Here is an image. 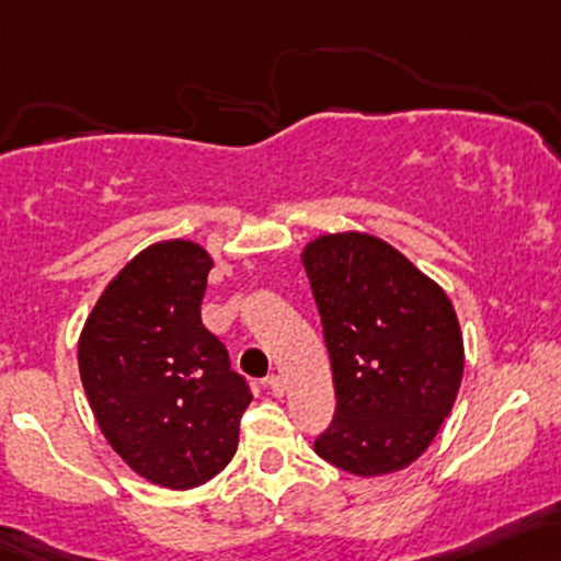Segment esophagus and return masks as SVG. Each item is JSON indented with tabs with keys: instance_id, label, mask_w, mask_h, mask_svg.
Returning a JSON list of instances; mask_svg holds the SVG:
<instances>
[{
	"instance_id": "1",
	"label": "esophagus",
	"mask_w": 561,
	"mask_h": 561,
	"mask_svg": "<svg viewBox=\"0 0 561 561\" xmlns=\"http://www.w3.org/2000/svg\"><path fill=\"white\" fill-rule=\"evenodd\" d=\"M266 386L271 391H274V397H282V393H285V378H282V375H268L266 378Z\"/></svg>"
}]
</instances>
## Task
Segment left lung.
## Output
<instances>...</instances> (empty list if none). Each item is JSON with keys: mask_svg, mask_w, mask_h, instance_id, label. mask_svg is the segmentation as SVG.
Returning a JSON list of instances; mask_svg holds the SVG:
<instances>
[{"mask_svg": "<svg viewBox=\"0 0 561 561\" xmlns=\"http://www.w3.org/2000/svg\"><path fill=\"white\" fill-rule=\"evenodd\" d=\"M330 351L337 410L313 442L354 477L421 458L463 380L453 300L397 248L365 231L322 233L300 252Z\"/></svg>", "mask_w": 561, "mask_h": 561, "instance_id": "left-lung-1", "label": "left lung"}]
</instances>
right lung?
Segmentation results:
<instances>
[{
  "label": "right lung",
  "instance_id": "1",
  "mask_svg": "<svg viewBox=\"0 0 561 561\" xmlns=\"http://www.w3.org/2000/svg\"><path fill=\"white\" fill-rule=\"evenodd\" d=\"M210 268L191 239L149 244L108 282L79 335L98 428L138 477L168 490L199 488L229 466L252 402L202 324Z\"/></svg>",
  "mask_w": 561,
  "mask_h": 561
}]
</instances>
